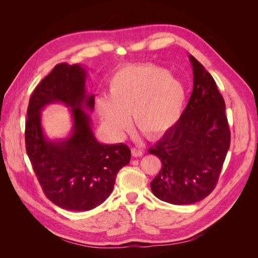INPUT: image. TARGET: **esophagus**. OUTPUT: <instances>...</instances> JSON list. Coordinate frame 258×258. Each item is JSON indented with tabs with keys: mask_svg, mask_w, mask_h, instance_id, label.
<instances>
[{
	"mask_svg": "<svg viewBox=\"0 0 258 258\" xmlns=\"http://www.w3.org/2000/svg\"><path fill=\"white\" fill-rule=\"evenodd\" d=\"M132 155L134 157H141L143 155V152L141 150H139V148H136V147H133L132 148Z\"/></svg>",
	"mask_w": 258,
	"mask_h": 258,
	"instance_id": "34e87169",
	"label": "esophagus"
}]
</instances>
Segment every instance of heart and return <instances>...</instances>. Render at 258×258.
<instances>
[{"instance_id": "b5f03b06", "label": "heart", "mask_w": 258, "mask_h": 258, "mask_svg": "<svg viewBox=\"0 0 258 258\" xmlns=\"http://www.w3.org/2000/svg\"><path fill=\"white\" fill-rule=\"evenodd\" d=\"M186 91L180 80L153 64L120 68L108 83V95L96 99V110L106 131L121 137L134 124L148 138L156 139L171 130L183 113Z\"/></svg>"}]
</instances>
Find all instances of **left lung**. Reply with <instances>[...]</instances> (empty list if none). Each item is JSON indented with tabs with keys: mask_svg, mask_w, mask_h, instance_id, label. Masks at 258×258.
<instances>
[{
	"mask_svg": "<svg viewBox=\"0 0 258 258\" xmlns=\"http://www.w3.org/2000/svg\"><path fill=\"white\" fill-rule=\"evenodd\" d=\"M194 90L181 118L148 153L162 168L151 182L153 194L173 205H188L208 197L230 147L224 98L211 74L192 55Z\"/></svg>",
	"mask_w": 258,
	"mask_h": 258,
	"instance_id": "left-lung-1",
	"label": "left lung"
}]
</instances>
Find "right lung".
<instances>
[{
	"label": "right lung",
	"instance_id": "right-lung-1",
	"mask_svg": "<svg viewBox=\"0 0 258 258\" xmlns=\"http://www.w3.org/2000/svg\"><path fill=\"white\" fill-rule=\"evenodd\" d=\"M86 80L81 64H56L33 91L25 126L27 155L44 194L71 211H88L103 203L113 191L118 171L131 160L127 145L102 144L95 138L85 111L94 110ZM57 102L72 108L74 125L69 138L50 141L41 126V111Z\"/></svg>",
	"mask_w": 258,
	"mask_h": 258
}]
</instances>
